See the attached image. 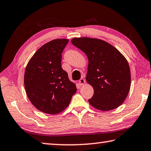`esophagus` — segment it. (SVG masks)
Returning <instances> with one entry per match:
<instances>
[{
  "label": "esophagus",
  "mask_w": 151,
  "mask_h": 151,
  "mask_svg": "<svg viewBox=\"0 0 151 151\" xmlns=\"http://www.w3.org/2000/svg\"><path fill=\"white\" fill-rule=\"evenodd\" d=\"M85 80L84 78H81L80 80H79V81H78L79 85H81V86L85 85Z\"/></svg>",
  "instance_id": "esophagus-1"
}]
</instances>
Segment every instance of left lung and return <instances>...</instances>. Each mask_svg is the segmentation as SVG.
<instances>
[{
    "instance_id": "8db88e82",
    "label": "left lung",
    "mask_w": 151,
    "mask_h": 151,
    "mask_svg": "<svg viewBox=\"0 0 151 151\" xmlns=\"http://www.w3.org/2000/svg\"><path fill=\"white\" fill-rule=\"evenodd\" d=\"M72 44L87 56L86 82L93 87L88 102L100 111H111L121 105L131 86V71L125 57L103 40L74 38Z\"/></svg>"
}]
</instances>
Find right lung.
<instances>
[{
  "label": "right lung",
  "instance_id": "1",
  "mask_svg": "<svg viewBox=\"0 0 151 151\" xmlns=\"http://www.w3.org/2000/svg\"><path fill=\"white\" fill-rule=\"evenodd\" d=\"M68 39L52 40L42 45L28 63L24 83L27 96L40 111L56 114L70 104L76 91L75 84L61 66Z\"/></svg>",
  "mask_w": 151,
  "mask_h": 151
}]
</instances>
